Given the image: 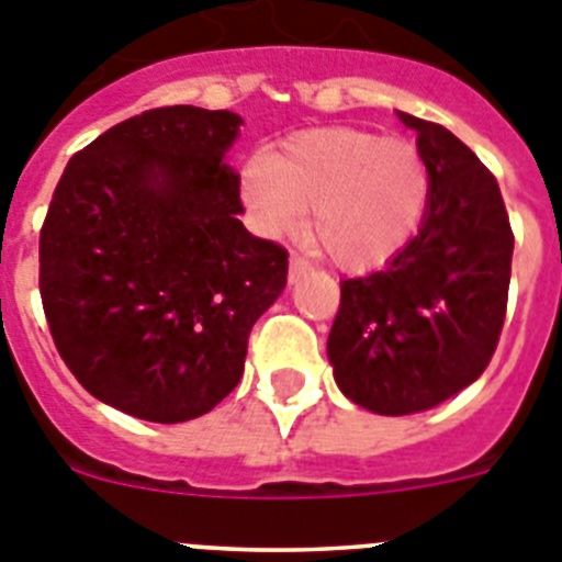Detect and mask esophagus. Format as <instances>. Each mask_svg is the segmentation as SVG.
Segmentation results:
<instances>
[{"label":"esophagus","instance_id":"1","mask_svg":"<svg viewBox=\"0 0 562 562\" xmlns=\"http://www.w3.org/2000/svg\"><path fill=\"white\" fill-rule=\"evenodd\" d=\"M308 271H311V262L305 260V257H300V254H291V260H288V280L291 282L302 280Z\"/></svg>","mask_w":562,"mask_h":562}]
</instances>
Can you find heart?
<instances>
[{
    "label": "heart",
    "mask_w": 562,
    "mask_h": 562,
    "mask_svg": "<svg viewBox=\"0 0 562 562\" xmlns=\"http://www.w3.org/2000/svg\"><path fill=\"white\" fill-rule=\"evenodd\" d=\"M254 226L282 237L311 214V240L339 268L364 271L396 257L424 221L429 166L416 144L362 130L296 135L243 172Z\"/></svg>",
    "instance_id": "obj_1"
}]
</instances>
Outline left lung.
<instances>
[{
	"label": "left lung",
	"instance_id": "obj_1",
	"mask_svg": "<svg viewBox=\"0 0 562 562\" xmlns=\"http://www.w3.org/2000/svg\"><path fill=\"white\" fill-rule=\"evenodd\" d=\"M418 133L429 203L418 234L368 277L341 282L328 359L339 390L379 416L436 407L484 373L509 300L512 248L495 175L432 121L398 112Z\"/></svg>",
	"mask_w": 562,
	"mask_h": 562
}]
</instances>
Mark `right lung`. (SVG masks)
<instances>
[{"mask_svg": "<svg viewBox=\"0 0 562 562\" xmlns=\"http://www.w3.org/2000/svg\"><path fill=\"white\" fill-rule=\"evenodd\" d=\"M243 119L158 106L76 153L38 234L56 350L87 393L144 422L198 418L237 387L288 251L246 232L226 164Z\"/></svg>", "mask_w": 562, "mask_h": 562, "instance_id": "obj_1", "label": "right lung"}]
</instances>
